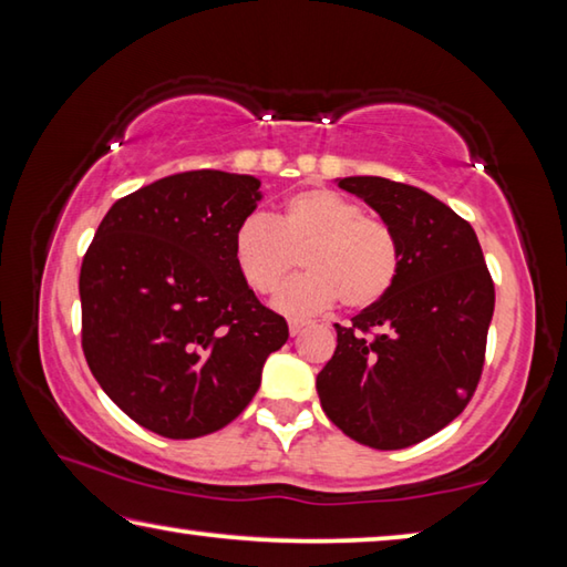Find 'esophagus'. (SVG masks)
Returning <instances> with one entry per match:
<instances>
[{
	"instance_id": "esophagus-1",
	"label": "esophagus",
	"mask_w": 567,
	"mask_h": 567,
	"mask_svg": "<svg viewBox=\"0 0 567 567\" xmlns=\"http://www.w3.org/2000/svg\"><path fill=\"white\" fill-rule=\"evenodd\" d=\"M305 320H290V334L295 338V334H300L305 330Z\"/></svg>"
}]
</instances>
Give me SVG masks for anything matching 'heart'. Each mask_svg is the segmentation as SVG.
I'll use <instances>...</instances> for the list:
<instances>
[{"instance_id": "1", "label": "heart", "mask_w": 567, "mask_h": 567, "mask_svg": "<svg viewBox=\"0 0 567 567\" xmlns=\"http://www.w3.org/2000/svg\"><path fill=\"white\" fill-rule=\"evenodd\" d=\"M302 255L305 272L275 292L272 305L307 318L338 302L350 310L375 305L400 270V245L382 219L340 192L312 187L285 199L270 223L247 217L235 233V262L255 292H272Z\"/></svg>"}]
</instances>
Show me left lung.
<instances>
[{"instance_id": "8db88e82", "label": "left lung", "mask_w": 567, "mask_h": 567, "mask_svg": "<svg viewBox=\"0 0 567 567\" xmlns=\"http://www.w3.org/2000/svg\"><path fill=\"white\" fill-rule=\"evenodd\" d=\"M338 187L395 233L400 270L350 328L334 324L338 348L318 395L348 437L402 450L443 430L473 398L495 287L475 229L425 189L385 177H340Z\"/></svg>"}]
</instances>
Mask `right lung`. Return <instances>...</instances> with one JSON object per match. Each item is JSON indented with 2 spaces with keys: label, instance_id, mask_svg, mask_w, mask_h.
<instances>
[{
  "label": "right lung",
  "instance_id": "obj_1",
  "mask_svg": "<svg viewBox=\"0 0 567 567\" xmlns=\"http://www.w3.org/2000/svg\"><path fill=\"white\" fill-rule=\"evenodd\" d=\"M260 199L252 175L162 177L117 199L84 255V358L114 405L162 437L233 422L290 334L235 262L237 227Z\"/></svg>",
  "mask_w": 567,
  "mask_h": 567
}]
</instances>
